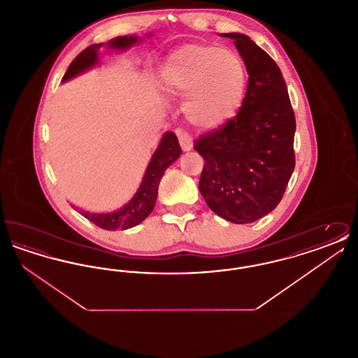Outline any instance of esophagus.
Wrapping results in <instances>:
<instances>
[{
	"label": "esophagus",
	"mask_w": 358,
	"mask_h": 358,
	"mask_svg": "<svg viewBox=\"0 0 358 358\" xmlns=\"http://www.w3.org/2000/svg\"><path fill=\"white\" fill-rule=\"evenodd\" d=\"M176 133H177V136H178V141H180V145H181L182 150H184V152L192 150V148H193V139H192V136H189V133L181 130V129L176 130Z\"/></svg>",
	"instance_id": "obj_1"
}]
</instances>
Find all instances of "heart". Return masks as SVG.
I'll list each match as a JSON object with an SVG mask.
<instances>
[{"mask_svg": "<svg viewBox=\"0 0 358 358\" xmlns=\"http://www.w3.org/2000/svg\"><path fill=\"white\" fill-rule=\"evenodd\" d=\"M162 82L171 94L187 96V120L210 130L238 111L245 90V69L238 53L228 48L187 44L166 60Z\"/></svg>", "mask_w": 358, "mask_h": 358, "instance_id": "obj_1", "label": "heart"}]
</instances>
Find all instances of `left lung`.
Segmentation results:
<instances>
[{
  "label": "left lung",
  "mask_w": 358,
  "mask_h": 358,
  "mask_svg": "<svg viewBox=\"0 0 358 358\" xmlns=\"http://www.w3.org/2000/svg\"><path fill=\"white\" fill-rule=\"evenodd\" d=\"M235 40L248 72L238 115L194 141L203 155L200 193L235 224L256 222L280 203L295 168V115L287 85L273 57L245 34Z\"/></svg>",
  "instance_id": "8db88e82"
}]
</instances>
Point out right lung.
<instances>
[{"instance_id":"add662e5","label":"right lung","mask_w":358,"mask_h":358,"mask_svg":"<svg viewBox=\"0 0 358 358\" xmlns=\"http://www.w3.org/2000/svg\"><path fill=\"white\" fill-rule=\"evenodd\" d=\"M138 43L136 36H120L108 41V48L126 50ZM101 44H92L80 52L69 64L67 72L63 76V82L82 73L85 69L94 67L98 63V51L102 48ZM181 155V148L174 133H165L155 153L153 154L149 166L145 171L141 187L134 197L118 210L113 213H90L80 212L85 219L94 222L99 228L107 231L129 229L143 222L154 209L158 196V185L165 171Z\"/></svg>"}]
</instances>
